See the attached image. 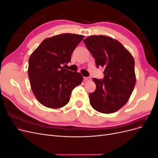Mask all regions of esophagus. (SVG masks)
Instances as JSON below:
<instances>
[{"label":"esophagus","instance_id":"obj_1","mask_svg":"<svg viewBox=\"0 0 158 158\" xmlns=\"http://www.w3.org/2000/svg\"><path fill=\"white\" fill-rule=\"evenodd\" d=\"M84 80L85 81H89V80H91V78L90 77H84Z\"/></svg>","mask_w":158,"mask_h":158}]
</instances>
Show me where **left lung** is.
Wrapping results in <instances>:
<instances>
[{"label": "left lung", "instance_id": "left-lung-1", "mask_svg": "<svg viewBox=\"0 0 158 158\" xmlns=\"http://www.w3.org/2000/svg\"><path fill=\"white\" fill-rule=\"evenodd\" d=\"M83 41L97 67L104 69L103 80L93 79L96 89L89 94L90 105L100 113L116 112L127 103L135 86L133 56L120 42L106 35H90Z\"/></svg>", "mask_w": 158, "mask_h": 158}]
</instances>
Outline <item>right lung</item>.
<instances>
[{"mask_svg":"<svg viewBox=\"0 0 158 158\" xmlns=\"http://www.w3.org/2000/svg\"><path fill=\"white\" fill-rule=\"evenodd\" d=\"M84 37L62 33L46 38L30 55L27 72L31 88L43 106L51 109L64 107L72 91L82 82V74L62 66L70 62L72 53Z\"/></svg>","mask_w":158,"mask_h":158,"instance_id":"right-lung-1","label":"right lung"}]
</instances>
